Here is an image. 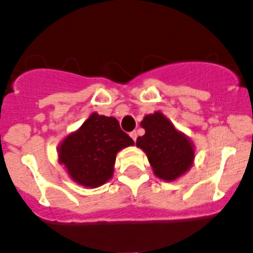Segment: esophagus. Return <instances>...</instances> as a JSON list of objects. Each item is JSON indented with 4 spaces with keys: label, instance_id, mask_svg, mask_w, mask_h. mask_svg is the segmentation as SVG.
<instances>
[{
    "label": "esophagus",
    "instance_id": "34e87169",
    "mask_svg": "<svg viewBox=\"0 0 253 253\" xmlns=\"http://www.w3.org/2000/svg\"><path fill=\"white\" fill-rule=\"evenodd\" d=\"M130 137H131V139H133L134 142H135V140H137V137H138V133H137V131H131V133H130Z\"/></svg>",
    "mask_w": 253,
    "mask_h": 253
}]
</instances>
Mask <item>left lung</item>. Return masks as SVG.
Instances as JSON below:
<instances>
[{
	"instance_id": "left-lung-1",
	"label": "left lung",
	"mask_w": 253,
	"mask_h": 253,
	"mask_svg": "<svg viewBox=\"0 0 253 253\" xmlns=\"http://www.w3.org/2000/svg\"><path fill=\"white\" fill-rule=\"evenodd\" d=\"M140 126L146 133L137 138V147L147 154L154 176L172 182L191 169L195 160L194 143L161 111L144 116Z\"/></svg>"
}]
</instances>
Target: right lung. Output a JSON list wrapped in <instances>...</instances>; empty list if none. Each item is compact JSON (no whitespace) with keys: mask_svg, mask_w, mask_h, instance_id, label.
Masks as SVG:
<instances>
[{"mask_svg":"<svg viewBox=\"0 0 253 253\" xmlns=\"http://www.w3.org/2000/svg\"><path fill=\"white\" fill-rule=\"evenodd\" d=\"M133 144L115 118L92 113L59 143L58 162L76 184L95 189L113 177L118 152Z\"/></svg>","mask_w":253,"mask_h":253,"instance_id":"add662e5","label":"right lung"}]
</instances>
